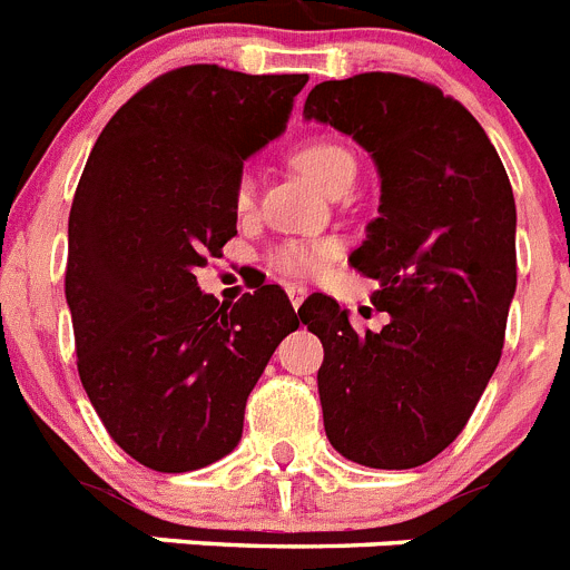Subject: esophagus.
Listing matches in <instances>:
<instances>
[{"mask_svg":"<svg viewBox=\"0 0 570 570\" xmlns=\"http://www.w3.org/2000/svg\"><path fill=\"white\" fill-rule=\"evenodd\" d=\"M305 296H308V288H305V285H288V299L294 308H299L302 302H305Z\"/></svg>","mask_w":570,"mask_h":570,"instance_id":"obj_1","label":"esophagus"}]
</instances>
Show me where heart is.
I'll return each mask as SVG.
<instances>
[{"instance_id": "obj_1", "label": "heart", "mask_w": 570, "mask_h": 570, "mask_svg": "<svg viewBox=\"0 0 570 570\" xmlns=\"http://www.w3.org/2000/svg\"><path fill=\"white\" fill-rule=\"evenodd\" d=\"M294 165L322 190H328L342 174H356L354 154L345 145L328 142V139H314L296 148ZM250 205H254V176L242 174L236 183V208L250 210ZM331 256H334V245L328 242H288L274 250L271 265L288 276H314L325 268Z\"/></svg>"}]
</instances>
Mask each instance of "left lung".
<instances>
[{
	"label": "left lung",
	"instance_id": "1",
	"mask_svg": "<svg viewBox=\"0 0 570 570\" xmlns=\"http://www.w3.org/2000/svg\"><path fill=\"white\" fill-rule=\"evenodd\" d=\"M305 119L371 154L380 216L351 265L380 282L382 331L356 334L334 299L302 305L325 347V434L345 460L402 471L460 436L500 365L517 291V205L482 125L440 88L400 73L322 82ZM311 301V299H308Z\"/></svg>",
	"mask_w": 570,
	"mask_h": 570
}]
</instances>
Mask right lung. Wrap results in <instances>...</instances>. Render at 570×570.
<instances>
[{
  "label": "right lung",
  "instance_id": "right-lung-1",
  "mask_svg": "<svg viewBox=\"0 0 570 570\" xmlns=\"http://www.w3.org/2000/svg\"><path fill=\"white\" fill-rule=\"evenodd\" d=\"M305 82L176 68L116 110L88 156L65 271L79 380L116 445L154 471L230 454L256 380L299 328L276 285L219 305L194 271L236 236L242 165L285 130Z\"/></svg>",
  "mask_w": 570,
  "mask_h": 570
}]
</instances>
